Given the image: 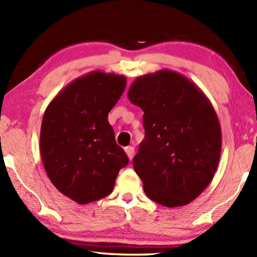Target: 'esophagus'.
Listing matches in <instances>:
<instances>
[{"label": "esophagus", "instance_id": "1", "mask_svg": "<svg viewBox=\"0 0 257 257\" xmlns=\"http://www.w3.org/2000/svg\"><path fill=\"white\" fill-rule=\"evenodd\" d=\"M124 151H125V154H127L129 160H133L134 154H135V148H134V147L129 146V147H127V148H124Z\"/></svg>", "mask_w": 257, "mask_h": 257}]
</instances>
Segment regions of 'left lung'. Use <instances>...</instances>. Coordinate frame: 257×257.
Returning <instances> with one entry per match:
<instances>
[{
  "mask_svg": "<svg viewBox=\"0 0 257 257\" xmlns=\"http://www.w3.org/2000/svg\"><path fill=\"white\" fill-rule=\"evenodd\" d=\"M128 98L144 111L145 139L133 163L145 193L167 207L189 204L210 184L220 161L221 125L211 101L170 69L139 76Z\"/></svg>",
  "mask_w": 257,
  "mask_h": 257,
  "instance_id": "8db88e82",
  "label": "left lung"
}]
</instances>
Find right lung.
Returning a JSON list of instances; mask_svg holds the SVG:
<instances>
[{
  "mask_svg": "<svg viewBox=\"0 0 257 257\" xmlns=\"http://www.w3.org/2000/svg\"><path fill=\"white\" fill-rule=\"evenodd\" d=\"M125 85L122 75L90 72L65 87L44 112L43 165L59 192L78 204L110 194L119 170L129 162L108 122Z\"/></svg>",
  "mask_w": 257,
  "mask_h": 257,
  "instance_id": "obj_1",
  "label": "right lung"
}]
</instances>
